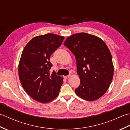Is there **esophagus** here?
I'll use <instances>...</instances> for the list:
<instances>
[{
  "label": "esophagus",
  "instance_id": "esophagus-1",
  "mask_svg": "<svg viewBox=\"0 0 130 130\" xmlns=\"http://www.w3.org/2000/svg\"><path fill=\"white\" fill-rule=\"evenodd\" d=\"M70 77V75H67V76H64V78H65V79H68V78H69Z\"/></svg>",
  "mask_w": 130,
  "mask_h": 130
}]
</instances>
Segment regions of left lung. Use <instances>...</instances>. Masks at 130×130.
<instances>
[{
    "instance_id": "left-lung-1",
    "label": "left lung",
    "mask_w": 130,
    "mask_h": 130,
    "mask_svg": "<svg viewBox=\"0 0 130 130\" xmlns=\"http://www.w3.org/2000/svg\"><path fill=\"white\" fill-rule=\"evenodd\" d=\"M75 55L80 84L76 94L88 101L103 96L108 89L114 73L112 55L101 38L87 33L68 37L63 43Z\"/></svg>"
}]
</instances>
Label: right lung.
<instances>
[{"instance_id": "1", "label": "right lung", "mask_w": 130, "mask_h": 130, "mask_svg": "<svg viewBox=\"0 0 130 130\" xmlns=\"http://www.w3.org/2000/svg\"><path fill=\"white\" fill-rule=\"evenodd\" d=\"M64 37L47 34L35 37L24 47L18 65L19 78L26 93L41 103L50 102L59 94L63 78L54 71L51 54L61 45Z\"/></svg>"}]
</instances>
